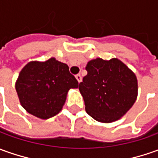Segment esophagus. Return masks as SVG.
Masks as SVG:
<instances>
[{
    "label": "esophagus",
    "mask_w": 158,
    "mask_h": 158,
    "mask_svg": "<svg viewBox=\"0 0 158 158\" xmlns=\"http://www.w3.org/2000/svg\"><path fill=\"white\" fill-rule=\"evenodd\" d=\"M75 77H76V79H77V80H78V82L80 83V82H81V80H82V77H81V75L77 74Z\"/></svg>",
    "instance_id": "34e87169"
}]
</instances>
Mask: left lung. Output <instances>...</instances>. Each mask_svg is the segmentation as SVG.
<instances>
[{
  "label": "left lung",
  "mask_w": 158,
  "mask_h": 158,
  "mask_svg": "<svg viewBox=\"0 0 158 158\" xmlns=\"http://www.w3.org/2000/svg\"><path fill=\"white\" fill-rule=\"evenodd\" d=\"M87 75L79 83L85 110L102 123L119 119L135 103L138 96L136 75L118 59L89 61Z\"/></svg>",
  "instance_id": "8db88e82"
}]
</instances>
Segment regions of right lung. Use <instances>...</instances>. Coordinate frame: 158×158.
I'll return each instance as SVG.
<instances>
[{
  "label": "right lung",
  "instance_id": "1",
  "mask_svg": "<svg viewBox=\"0 0 158 158\" xmlns=\"http://www.w3.org/2000/svg\"><path fill=\"white\" fill-rule=\"evenodd\" d=\"M79 82L68 65L51 58L45 62H29L20 71L15 89L22 107L42 119L58 114L71 88Z\"/></svg>",
  "mask_w": 158,
  "mask_h": 158
}]
</instances>
